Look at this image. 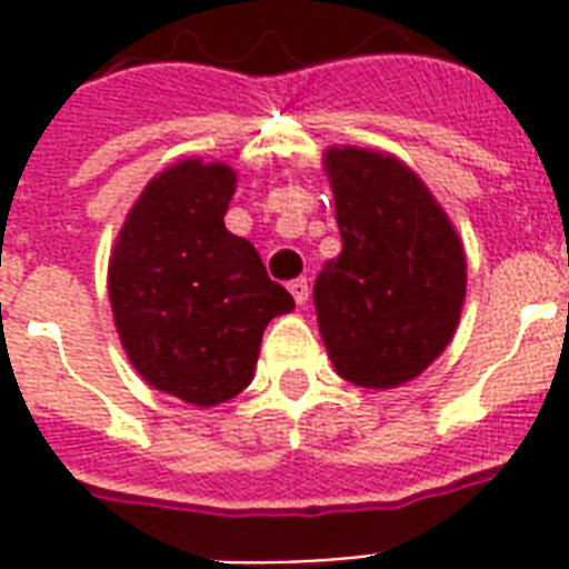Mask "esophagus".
I'll return each instance as SVG.
<instances>
[{
	"mask_svg": "<svg viewBox=\"0 0 569 569\" xmlns=\"http://www.w3.org/2000/svg\"><path fill=\"white\" fill-rule=\"evenodd\" d=\"M289 292H292L295 303L307 301V298H310V283H307V277H298V280H292V283H289Z\"/></svg>",
	"mask_w": 569,
	"mask_h": 569,
	"instance_id": "34e87169",
	"label": "esophagus"
}]
</instances>
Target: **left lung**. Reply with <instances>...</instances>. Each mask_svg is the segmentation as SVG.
Returning a JSON list of instances; mask_svg holds the SVG:
<instances>
[{"label": "left lung", "mask_w": 569, "mask_h": 569, "mask_svg": "<svg viewBox=\"0 0 569 569\" xmlns=\"http://www.w3.org/2000/svg\"><path fill=\"white\" fill-rule=\"evenodd\" d=\"M342 253L322 268L313 301L337 376L390 390L418 379L457 333L466 247L432 190L397 154L331 146Z\"/></svg>", "instance_id": "1"}]
</instances>
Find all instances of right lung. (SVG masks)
Segmentation results:
<instances>
[{
  "label": "right lung",
  "instance_id": "obj_1",
  "mask_svg": "<svg viewBox=\"0 0 569 569\" xmlns=\"http://www.w3.org/2000/svg\"><path fill=\"white\" fill-rule=\"evenodd\" d=\"M236 169L184 158L142 188L110 253L121 349L142 381L211 409L250 385L262 331L295 310L256 247L223 223Z\"/></svg>",
  "mask_w": 569,
  "mask_h": 569
}]
</instances>
